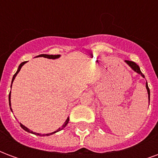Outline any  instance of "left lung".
Instances as JSON below:
<instances>
[{
    "mask_svg": "<svg viewBox=\"0 0 158 158\" xmlns=\"http://www.w3.org/2000/svg\"><path fill=\"white\" fill-rule=\"evenodd\" d=\"M128 64H129L130 67H131V69H134L136 73H139L140 75L142 76L143 78H145V76H144V74H142V73L140 72V70H139V66L136 64L135 62H132V61H128V60H126L125 61ZM146 89H147V92H148V96H149V101H150V89H149V87H148V85H147V82H146Z\"/></svg>",
    "mask_w": 158,
    "mask_h": 158,
    "instance_id": "obj_1",
    "label": "left lung"
}]
</instances>
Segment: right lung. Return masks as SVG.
Masks as SVG:
<instances>
[{
    "label": "right lung",
    "instance_id": "add662e5",
    "mask_svg": "<svg viewBox=\"0 0 158 158\" xmlns=\"http://www.w3.org/2000/svg\"><path fill=\"white\" fill-rule=\"evenodd\" d=\"M37 56H43V57H46V58L55 59V58H57V57H59V56H60V55H45V54H41V55ZM25 62H23L22 63H21V64H20V65L19 66V69H18V71L16 72L15 74H14V75H13V77H12V82H13V80H14V79H15L16 75L18 74V73H19V71H20V69H21V68H22V66L23 65V64H24ZM11 87H12V86H11ZM10 96H11V91H10V94H9V105H10V106H11V102H10ZM10 108H11V107H10ZM11 110H12V108H11ZM69 118H67V120H66L65 123H64V124L62 125V128H59V129H57L56 131H55V132L50 133V134H45V135H52V134H54V133L58 132V131H60V130H61V129H62V128H64V127H65V126L67 125V124H68V123H69ZM20 126H21V128H22V129H24V130H25V131H27V132L32 133V134H35V135H40V134H38V133H34V132H33V131H31V130H29V129H28V128H26L25 126L23 125L22 123H20Z\"/></svg>",
    "mask_w": 158,
    "mask_h": 158
}]
</instances>
